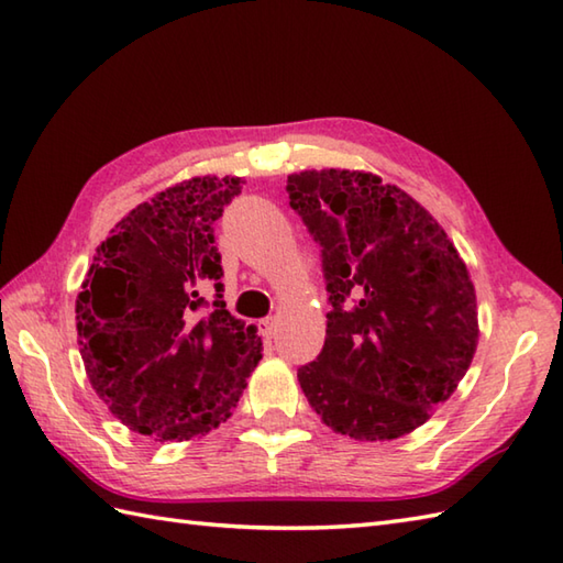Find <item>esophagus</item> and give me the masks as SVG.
<instances>
[{
  "mask_svg": "<svg viewBox=\"0 0 563 563\" xmlns=\"http://www.w3.org/2000/svg\"><path fill=\"white\" fill-rule=\"evenodd\" d=\"M275 329H278V327H275V319L273 317L258 321V333H261V336L273 339L275 336Z\"/></svg>",
  "mask_w": 563,
  "mask_h": 563,
  "instance_id": "34e87169",
  "label": "esophagus"
}]
</instances>
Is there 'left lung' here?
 Segmentation results:
<instances>
[{
    "label": "left lung",
    "instance_id": "left-lung-1",
    "mask_svg": "<svg viewBox=\"0 0 563 563\" xmlns=\"http://www.w3.org/2000/svg\"><path fill=\"white\" fill-rule=\"evenodd\" d=\"M288 194L321 246L331 302L324 349L297 369L309 406L355 440L411 433L472 365L470 271L433 214L375 174H290Z\"/></svg>",
    "mask_w": 563,
    "mask_h": 563
}]
</instances>
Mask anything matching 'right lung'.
Instances as JSON below:
<instances>
[{
    "label": "right lung",
    "instance_id": "obj_1",
    "mask_svg": "<svg viewBox=\"0 0 563 563\" xmlns=\"http://www.w3.org/2000/svg\"><path fill=\"white\" fill-rule=\"evenodd\" d=\"M239 176H196L140 202L101 242L77 295L84 369L109 411L154 440L232 416L261 361L256 327L224 309L214 222ZM214 289L212 303L202 298Z\"/></svg>",
    "mask_w": 563,
    "mask_h": 563
}]
</instances>
